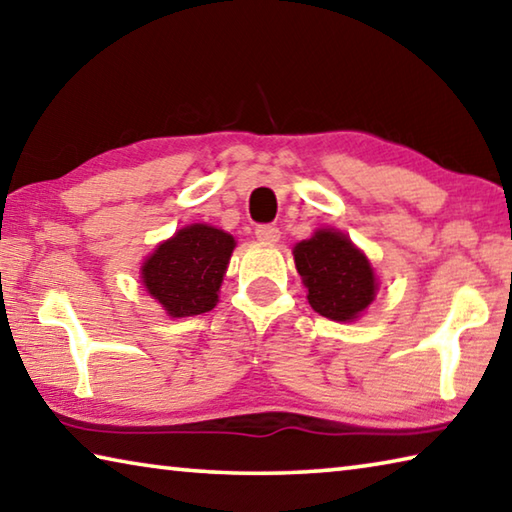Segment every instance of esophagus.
I'll use <instances>...</instances> for the list:
<instances>
[{
    "label": "esophagus",
    "instance_id": "obj_1",
    "mask_svg": "<svg viewBox=\"0 0 512 512\" xmlns=\"http://www.w3.org/2000/svg\"><path fill=\"white\" fill-rule=\"evenodd\" d=\"M256 238L267 242V245H274V242L281 240V231L274 224H261V227H256Z\"/></svg>",
    "mask_w": 512,
    "mask_h": 512
}]
</instances>
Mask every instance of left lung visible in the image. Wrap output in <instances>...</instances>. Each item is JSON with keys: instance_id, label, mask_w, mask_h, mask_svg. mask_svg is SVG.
I'll return each instance as SVG.
<instances>
[{"instance_id": "obj_1", "label": "left lung", "mask_w": 512, "mask_h": 512, "mask_svg": "<svg viewBox=\"0 0 512 512\" xmlns=\"http://www.w3.org/2000/svg\"><path fill=\"white\" fill-rule=\"evenodd\" d=\"M294 263L308 288V303L321 317L353 321L371 306L378 279L346 233L319 229L294 247Z\"/></svg>"}]
</instances>
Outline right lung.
<instances>
[{"label": "right lung", "instance_id": "obj_1", "mask_svg": "<svg viewBox=\"0 0 512 512\" xmlns=\"http://www.w3.org/2000/svg\"><path fill=\"white\" fill-rule=\"evenodd\" d=\"M233 247L231 233L191 224L152 251L141 265V281L168 317L202 315L218 303Z\"/></svg>", "mask_w": 512, "mask_h": 512}]
</instances>
